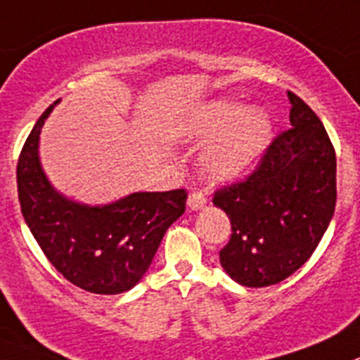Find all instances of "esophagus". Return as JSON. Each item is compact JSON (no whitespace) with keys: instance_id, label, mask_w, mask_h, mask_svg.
Returning a JSON list of instances; mask_svg holds the SVG:
<instances>
[{"instance_id":"esophagus-1","label":"esophagus","mask_w":360,"mask_h":360,"mask_svg":"<svg viewBox=\"0 0 360 360\" xmlns=\"http://www.w3.org/2000/svg\"><path fill=\"white\" fill-rule=\"evenodd\" d=\"M206 195H204L200 190H193L190 195H188V207H190L191 211L202 210V207L206 206Z\"/></svg>"}]
</instances>
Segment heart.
I'll return each mask as SVG.
<instances>
[{"label": "heart", "mask_w": 360, "mask_h": 360, "mask_svg": "<svg viewBox=\"0 0 360 360\" xmlns=\"http://www.w3.org/2000/svg\"><path fill=\"white\" fill-rule=\"evenodd\" d=\"M271 119L261 106H247L220 97L202 104L170 127L177 142H210L200 156V169L211 181L238 179L259 158L270 139Z\"/></svg>", "instance_id": "heart-1"}]
</instances>
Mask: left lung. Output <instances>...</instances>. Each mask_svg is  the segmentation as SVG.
I'll return each instance as SVG.
<instances>
[{"label":"left lung","mask_w":360,"mask_h":360,"mask_svg":"<svg viewBox=\"0 0 360 360\" xmlns=\"http://www.w3.org/2000/svg\"><path fill=\"white\" fill-rule=\"evenodd\" d=\"M291 127L264 150L243 183L214 191L213 204L231 220L220 264L247 288L284 281L316 250L335 207V150L323 124L288 92Z\"/></svg>","instance_id":"8db88e82"}]
</instances>
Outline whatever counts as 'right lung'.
Masks as SVG:
<instances>
[{
    "label": "right lung",
    "instance_id": "1",
    "mask_svg": "<svg viewBox=\"0 0 360 360\" xmlns=\"http://www.w3.org/2000/svg\"><path fill=\"white\" fill-rule=\"evenodd\" d=\"M40 115L18 163L22 217L49 263L74 286L97 295H119L136 286L163 240L184 213L186 191H136L115 202L89 206L67 199L49 183L39 158Z\"/></svg>",
    "mask_w": 360,
    "mask_h": 360
}]
</instances>
